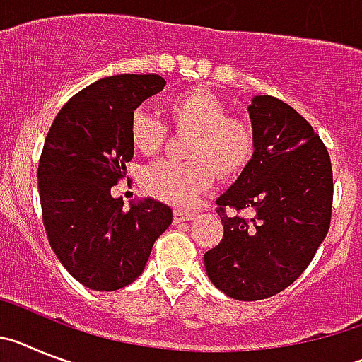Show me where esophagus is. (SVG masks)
<instances>
[{"instance_id": "1", "label": "esophagus", "mask_w": 362, "mask_h": 362, "mask_svg": "<svg viewBox=\"0 0 362 362\" xmlns=\"http://www.w3.org/2000/svg\"><path fill=\"white\" fill-rule=\"evenodd\" d=\"M194 218V213L189 211H182V209H175V215H173V220L175 224H182V222H189V220Z\"/></svg>"}]
</instances>
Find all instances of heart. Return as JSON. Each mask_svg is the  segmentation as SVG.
I'll return each instance as SVG.
<instances>
[{"label":"heart","mask_w":362,"mask_h":362,"mask_svg":"<svg viewBox=\"0 0 362 362\" xmlns=\"http://www.w3.org/2000/svg\"><path fill=\"white\" fill-rule=\"evenodd\" d=\"M171 125L191 133L185 147L189 162L162 160L142 173L144 189L173 206H191L215 182L237 177L255 155V129L244 116L228 115V105L207 89L175 94L165 103ZM129 138L140 155H156L168 140V127L153 112L136 109L129 120Z\"/></svg>","instance_id":"obj_1"}]
</instances>
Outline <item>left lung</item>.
I'll use <instances>...</instances> for the list:
<instances>
[{
    "mask_svg": "<svg viewBox=\"0 0 362 362\" xmlns=\"http://www.w3.org/2000/svg\"><path fill=\"white\" fill-rule=\"evenodd\" d=\"M255 155L216 199L224 237L206 251L207 276L237 300L281 293L303 275L332 220L333 173L319 134L293 107L255 96L247 107ZM226 209H251V219Z\"/></svg>",
    "mask_w": 362,
    "mask_h": 362,
    "instance_id": "obj_1",
    "label": "left lung"
}]
</instances>
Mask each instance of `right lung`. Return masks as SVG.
Segmentation results:
<instances>
[{
    "instance_id": "obj_1",
    "label": "right lung",
    "mask_w": 362,
    "mask_h": 362,
    "mask_svg": "<svg viewBox=\"0 0 362 362\" xmlns=\"http://www.w3.org/2000/svg\"><path fill=\"white\" fill-rule=\"evenodd\" d=\"M163 86L158 74L102 78L74 94L47 133L37 165L43 226L59 262L90 290L115 291L136 281L173 222L171 207L158 200L124 211L111 194L134 153L131 115Z\"/></svg>"
}]
</instances>
